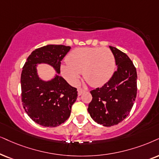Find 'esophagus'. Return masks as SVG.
<instances>
[{"label": "esophagus", "instance_id": "esophagus-1", "mask_svg": "<svg viewBox=\"0 0 159 159\" xmlns=\"http://www.w3.org/2000/svg\"><path fill=\"white\" fill-rule=\"evenodd\" d=\"M85 92H86L85 89H81V88H79V89H78V95H81V94Z\"/></svg>", "mask_w": 159, "mask_h": 159}]
</instances>
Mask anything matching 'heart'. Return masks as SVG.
Segmentation results:
<instances>
[{
	"instance_id": "heart-1",
	"label": "heart",
	"mask_w": 159,
	"mask_h": 159,
	"mask_svg": "<svg viewBox=\"0 0 159 159\" xmlns=\"http://www.w3.org/2000/svg\"><path fill=\"white\" fill-rule=\"evenodd\" d=\"M67 61L61 66L66 79L75 83L84 72V79L94 87L107 83L116 68L114 55L106 48H75L68 54Z\"/></svg>"
}]
</instances>
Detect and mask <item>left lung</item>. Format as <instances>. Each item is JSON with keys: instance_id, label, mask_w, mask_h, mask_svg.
Segmentation results:
<instances>
[{"instance_id": "1", "label": "left lung", "mask_w": 159, "mask_h": 159, "mask_svg": "<svg viewBox=\"0 0 159 159\" xmlns=\"http://www.w3.org/2000/svg\"><path fill=\"white\" fill-rule=\"evenodd\" d=\"M117 70L100 88L90 91L92 100L88 111L91 117L103 126L117 125L130 114L137 92V73L133 62L125 53L109 46Z\"/></svg>"}]
</instances>
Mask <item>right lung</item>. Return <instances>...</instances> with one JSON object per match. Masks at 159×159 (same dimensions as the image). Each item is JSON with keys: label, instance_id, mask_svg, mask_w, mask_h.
<instances>
[{"label": "right lung", "instance_id": "1", "mask_svg": "<svg viewBox=\"0 0 159 159\" xmlns=\"http://www.w3.org/2000/svg\"><path fill=\"white\" fill-rule=\"evenodd\" d=\"M70 46L48 45L37 48L28 57L21 73L22 103L30 118L40 125L56 127L70 117L78 97L77 89L56 74L49 81L38 77L37 65L46 63L60 73L61 61Z\"/></svg>", "mask_w": 159, "mask_h": 159}]
</instances>
